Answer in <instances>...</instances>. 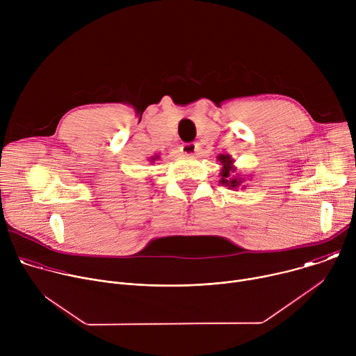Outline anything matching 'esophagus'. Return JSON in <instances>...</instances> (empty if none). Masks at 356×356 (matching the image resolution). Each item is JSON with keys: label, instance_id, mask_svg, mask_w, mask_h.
Returning <instances> with one entry per match:
<instances>
[{"label": "esophagus", "instance_id": "esophagus-1", "mask_svg": "<svg viewBox=\"0 0 356 356\" xmlns=\"http://www.w3.org/2000/svg\"><path fill=\"white\" fill-rule=\"evenodd\" d=\"M197 150H198V147L195 143H184L181 146V154L187 155V156H194L197 154Z\"/></svg>", "mask_w": 356, "mask_h": 356}]
</instances>
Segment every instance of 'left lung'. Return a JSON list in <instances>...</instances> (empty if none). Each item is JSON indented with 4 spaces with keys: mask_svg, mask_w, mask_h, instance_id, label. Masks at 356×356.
Listing matches in <instances>:
<instances>
[{
    "mask_svg": "<svg viewBox=\"0 0 356 356\" xmlns=\"http://www.w3.org/2000/svg\"><path fill=\"white\" fill-rule=\"evenodd\" d=\"M217 161L220 162V183L231 190H236L238 187L242 186V183L245 181V177H242L239 173H236V168L234 165V159L229 155H218ZM246 186L243 184L242 188H245Z\"/></svg>",
    "mask_w": 356,
    "mask_h": 356,
    "instance_id": "8db88e82",
    "label": "left lung"
}]
</instances>
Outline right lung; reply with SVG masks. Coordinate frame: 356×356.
Here are the masks:
<instances>
[{"instance_id":"right-lung-1","label":"right lung","mask_w":356,"mask_h":356,"mask_svg":"<svg viewBox=\"0 0 356 356\" xmlns=\"http://www.w3.org/2000/svg\"><path fill=\"white\" fill-rule=\"evenodd\" d=\"M156 161H159V155H155V156H152V158L149 159L150 163H154V162H156Z\"/></svg>"}]
</instances>
